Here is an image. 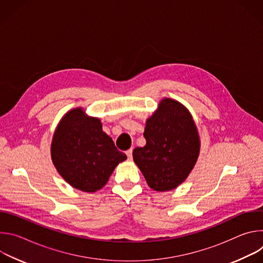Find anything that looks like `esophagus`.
Segmentation results:
<instances>
[{
  "mask_svg": "<svg viewBox=\"0 0 263 263\" xmlns=\"http://www.w3.org/2000/svg\"><path fill=\"white\" fill-rule=\"evenodd\" d=\"M126 154L129 159H132V148H129L128 151H126Z\"/></svg>",
  "mask_w": 263,
  "mask_h": 263,
  "instance_id": "esophagus-1",
  "label": "esophagus"
}]
</instances>
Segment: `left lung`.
<instances>
[{
	"instance_id": "left-lung-1",
	"label": "left lung",
	"mask_w": 263,
	"mask_h": 263,
	"mask_svg": "<svg viewBox=\"0 0 263 263\" xmlns=\"http://www.w3.org/2000/svg\"><path fill=\"white\" fill-rule=\"evenodd\" d=\"M146 143L135 147L133 160L147 185L156 192L176 189L189 177L200 153V137L190 111L163 99L145 123Z\"/></svg>"
}]
</instances>
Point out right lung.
Wrapping results in <instances>:
<instances>
[{"instance_id":"obj_1","label":"right lung","mask_w":263,"mask_h":263,"mask_svg":"<svg viewBox=\"0 0 263 263\" xmlns=\"http://www.w3.org/2000/svg\"><path fill=\"white\" fill-rule=\"evenodd\" d=\"M52 161L73 189L95 193L108 182L116 166L127 159L114 140L102 130L98 118L74 108L61 119L52 144Z\"/></svg>"}]
</instances>
